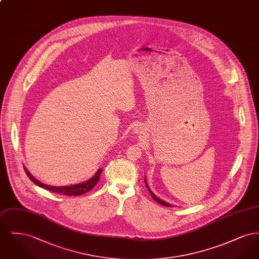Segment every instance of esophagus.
<instances>
[{
  "mask_svg": "<svg viewBox=\"0 0 259 259\" xmlns=\"http://www.w3.org/2000/svg\"><path fill=\"white\" fill-rule=\"evenodd\" d=\"M136 133H140V131H139V129H138V130H137V129H136Z\"/></svg>",
  "mask_w": 259,
  "mask_h": 259,
  "instance_id": "obj_1",
  "label": "esophagus"
}]
</instances>
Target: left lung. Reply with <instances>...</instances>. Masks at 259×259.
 <instances>
[{
    "label": "left lung",
    "instance_id": "left-lung-1",
    "mask_svg": "<svg viewBox=\"0 0 259 259\" xmlns=\"http://www.w3.org/2000/svg\"><path fill=\"white\" fill-rule=\"evenodd\" d=\"M145 183H146V185H147V187H148V191H149V193H150V195H151V197H152V199L153 200H155L157 203H159V204H161L162 206H164V207H172V205L171 204H169V203H167V202H165V201H163V200H161V199H159V198L157 197L151 190H150V188L148 187V184H147V180L145 179Z\"/></svg>",
    "mask_w": 259,
    "mask_h": 259
}]
</instances>
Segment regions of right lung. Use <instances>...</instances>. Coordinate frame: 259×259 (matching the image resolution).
Segmentation results:
<instances>
[{
	"mask_svg": "<svg viewBox=\"0 0 259 259\" xmlns=\"http://www.w3.org/2000/svg\"><path fill=\"white\" fill-rule=\"evenodd\" d=\"M25 172L27 174V176L29 177V179L36 184L37 186L42 187L47 190H50L51 192H55V193H59L63 194L66 196H77V195H81L84 194L88 191H90L96 184L98 183L99 179H100V175L102 172V169H99L96 174L90 178L87 182H83L81 184H76L74 185H66V186H52V185H47L40 182H38L36 180L30 172H28V170L24 168Z\"/></svg>",
	"mask_w": 259,
	"mask_h": 259,
	"instance_id": "1",
	"label": "right lung"
}]
</instances>
